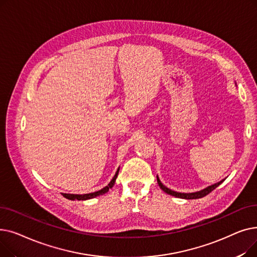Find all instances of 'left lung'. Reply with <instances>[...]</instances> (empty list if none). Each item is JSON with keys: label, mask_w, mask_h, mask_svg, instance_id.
<instances>
[{"label": "left lung", "mask_w": 257, "mask_h": 257, "mask_svg": "<svg viewBox=\"0 0 257 257\" xmlns=\"http://www.w3.org/2000/svg\"><path fill=\"white\" fill-rule=\"evenodd\" d=\"M225 180V179H224ZM224 180L215 183V184H212L206 188H204V190H202L200 192H197V193H190V194H184V193H177V192H174L172 190H170V188H168L167 186H165L163 183L160 182L158 176H157V183L158 185L160 186L161 190H163L164 192H166L167 194L171 195V196H174V197H177V198H181V199H199V198H202V197H205L206 195H208L209 193H211L215 187H218Z\"/></svg>", "instance_id": "1"}]
</instances>
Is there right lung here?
Listing matches in <instances>:
<instances>
[{"label": "right lung", "mask_w": 257, "mask_h": 257, "mask_svg": "<svg viewBox=\"0 0 257 257\" xmlns=\"http://www.w3.org/2000/svg\"><path fill=\"white\" fill-rule=\"evenodd\" d=\"M118 170H119V169H117V171H116V173H115V175H114V177H113L112 180L109 182V184H108V185L105 186V187H103L102 190H100V191H98V192L90 193V194H84V195L62 194V196H63L64 198H66V199H69V200H87V199H91V198H94V197H97V196L103 195V194H105V193H107L108 191H109V188H111V187L114 185L115 179H116L117 174H118Z\"/></svg>", "instance_id": "right-lung-1"}]
</instances>
